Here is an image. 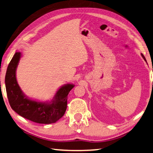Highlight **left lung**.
Masks as SVG:
<instances>
[{"instance_id":"1","label":"left lung","mask_w":153,"mask_h":153,"mask_svg":"<svg viewBox=\"0 0 153 153\" xmlns=\"http://www.w3.org/2000/svg\"><path fill=\"white\" fill-rule=\"evenodd\" d=\"M141 56H142V57H143V59H145V62H146V59H145V56H143V53H141Z\"/></svg>"}]
</instances>
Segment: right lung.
I'll return each instance as SVG.
<instances>
[{"mask_svg":"<svg viewBox=\"0 0 153 153\" xmlns=\"http://www.w3.org/2000/svg\"><path fill=\"white\" fill-rule=\"evenodd\" d=\"M21 57L16 52L8 65L5 76V85L11 108L24 118L42 124H50L59 120L67 109L68 95L74 84L64 85L57 91L51 101L41 102L28 98L18 84L16 71Z\"/></svg>","mask_w":153,"mask_h":153,"instance_id":"1","label":"right lung"}]
</instances>
